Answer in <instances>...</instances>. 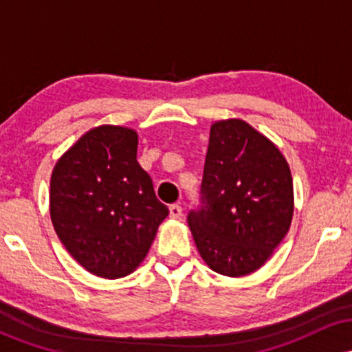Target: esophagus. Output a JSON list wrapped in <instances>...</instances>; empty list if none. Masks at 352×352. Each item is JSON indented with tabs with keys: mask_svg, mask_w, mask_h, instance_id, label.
<instances>
[{
	"mask_svg": "<svg viewBox=\"0 0 352 352\" xmlns=\"http://www.w3.org/2000/svg\"><path fill=\"white\" fill-rule=\"evenodd\" d=\"M168 212H170L172 218H180L182 217V207L179 204H173L168 207Z\"/></svg>",
	"mask_w": 352,
	"mask_h": 352,
	"instance_id": "1",
	"label": "esophagus"
}]
</instances>
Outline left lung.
Segmentation results:
<instances>
[{
  "label": "left lung",
  "mask_w": 352,
  "mask_h": 352,
  "mask_svg": "<svg viewBox=\"0 0 352 352\" xmlns=\"http://www.w3.org/2000/svg\"><path fill=\"white\" fill-rule=\"evenodd\" d=\"M293 179L280 148L240 119L210 129L200 205L187 221L213 272L245 276L265 265L288 233Z\"/></svg>",
  "instance_id": "8db88e82"
}]
</instances>
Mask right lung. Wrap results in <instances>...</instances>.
I'll return each mask as SVG.
<instances>
[{"instance_id": "obj_1", "label": "right lung", "mask_w": 352, "mask_h": 352, "mask_svg": "<svg viewBox=\"0 0 352 352\" xmlns=\"http://www.w3.org/2000/svg\"><path fill=\"white\" fill-rule=\"evenodd\" d=\"M137 132L100 125L56 164L50 212L60 243L89 273L116 280L142 263L168 208L137 162Z\"/></svg>"}]
</instances>
